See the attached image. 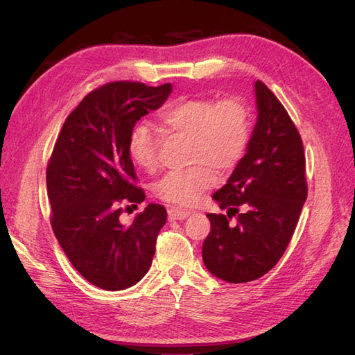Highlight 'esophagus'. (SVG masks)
Listing matches in <instances>:
<instances>
[{"label": "esophagus", "instance_id": "34e87169", "mask_svg": "<svg viewBox=\"0 0 355 355\" xmlns=\"http://www.w3.org/2000/svg\"><path fill=\"white\" fill-rule=\"evenodd\" d=\"M189 215V211L185 209H179V207L171 206L168 207V218L170 220H184Z\"/></svg>", "mask_w": 355, "mask_h": 355}]
</instances>
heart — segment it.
Instances as JSON below:
<instances>
[{
    "instance_id": "heart-1",
    "label": "heart",
    "mask_w": 355,
    "mask_h": 355,
    "mask_svg": "<svg viewBox=\"0 0 355 355\" xmlns=\"http://www.w3.org/2000/svg\"><path fill=\"white\" fill-rule=\"evenodd\" d=\"M164 134L189 138L188 162L194 166L171 171L155 185L161 200L193 206L205 189L215 182L211 168L220 173L235 168L250 143V112L236 98L180 99L162 110L157 119ZM159 137L148 125H138L129 137V155L148 173L158 168Z\"/></svg>"
}]
</instances>
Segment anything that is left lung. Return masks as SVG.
<instances>
[{"instance_id": "obj_1", "label": "left lung", "mask_w": 355, "mask_h": 355, "mask_svg": "<svg viewBox=\"0 0 355 355\" xmlns=\"http://www.w3.org/2000/svg\"><path fill=\"white\" fill-rule=\"evenodd\" d=\"M257 122L247 153L227 184L212 196L224 214H207L211 232L202 256L227 283L252 282L280 261L307 198L302 140L288 111L256 81ZM236 217L235 223H229Z\"/></svg>"}]
</instances>
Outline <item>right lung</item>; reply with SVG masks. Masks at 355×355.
<instances>
[{
    "mask_svg": "<svg viewBox=\"0 0 355 355\" xmlns=\"http://www.w3.org/2000/svg\"><path fill=\"white\" fill-rule=\"evenodd\" d=\"M171 84L114 81L85 94L67 116L46 167L51 226L75 270L94 286L122 291L152 265L167 211L150 203L123 226L119 217L146 194L129 155L135 123L158 110Z\"/></svg>",
    "mask_w": 355,
    "mask_h": 355,
    "instance_id": "right-lung-1",
    "label": "right lung"
}]
</instances>
